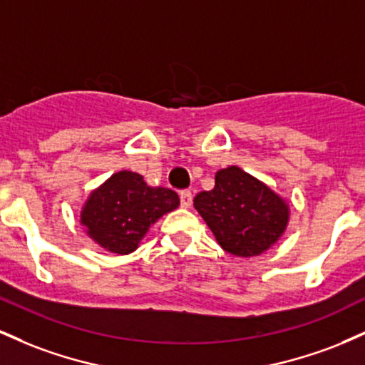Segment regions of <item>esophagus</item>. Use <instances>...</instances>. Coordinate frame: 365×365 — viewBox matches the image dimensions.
Returning <instances> with one entry per match:
<instances>
[{
	"instance_id": "esophagus-1",
	"label": "esophagus",
	"mask_w": 365,
	"mask_h": 365,
	"mask_svg": "<svg viewBox=\"0 0 365 365\" xmlns=\"http://www.w3.org/2000/svg\"><path fill=\"white\" fill-rule=\"evenodd\" d=\"M180 204H182V207H185V209L192 206V192L190 190L180 192Z\"/></svg>"
}]
</instances>
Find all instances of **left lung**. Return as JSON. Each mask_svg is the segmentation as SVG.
<instances>
[{"mask_svg":"<svg viewBox=\"0 0 365 365\" xmlns=\"http://www.w3.org/2000/svg\"><path fill=\"white\" fill-rule=\"evenodd\" d=\"M194 207L217 244L238 257L262 254L288 223L287 202L238 166L217 171L215 188L199 192Z\"/></svg>","mask_w":365,"mask_h":365,"instance_id":"obj_1","label":"left lung"}]
</instances>
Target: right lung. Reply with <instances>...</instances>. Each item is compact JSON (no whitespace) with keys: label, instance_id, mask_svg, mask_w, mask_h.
<instances>
[{"label":"right lung","instance_id":"add662e5","mask_svg":"<svg viewBox=\"0 0 365 365\" xmlns=\"http://www.w3.org/2000/svg\"><path fill=\"white\" fill-rule=\"evenodd\" d=\"M178 194L171 188H153L142 175L118 171L94 190L82 209V225L94 242L115 254L137 249L149 226L177 209Z\"/></svg>","mask_w":365,"mask_h":365}]
</instances>
